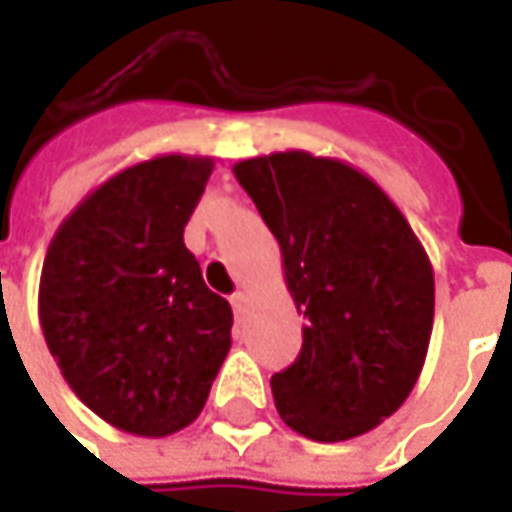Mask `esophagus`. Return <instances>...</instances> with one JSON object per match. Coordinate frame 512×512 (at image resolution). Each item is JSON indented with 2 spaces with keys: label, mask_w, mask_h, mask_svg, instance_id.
I'll list each match as a JSON object with an SVG mask.
<instances>
[{
  "label": "esophagus",
  "mask_w": 512,
  "mask_h": 512,
  "mask_svg": "<svg viewBox=\"0 0 512 512\" xmlns=\"http://www.w3.org/2000/svg\"><path fill=\"white\" fill-rule=\"evenodd\" d=\"M230 307H233L236 319L242 322V316H245V307H247V296H245V293H233V296H230Z\"/></svg>",
  "instance_id": "obj_1"
}]
</instances>
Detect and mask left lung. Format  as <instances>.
Segmentation results:
<instances>
[{
  "label": "left lung",
  "instance_id": "1",
  "mask_svg": "<svg viewBox=\"0 0 512 512\" xmlns=\"http://www.w3.org/2000/svg\"><path fill=\"white\" fill-rule=\"evenodd\" d=\"M233 173L282 247L307 322L299 359L270 379L276 410L313 442L362 436L422 373L436 305L422 242L382 187L339 159L287 150Z\"/></svg>",
  "mask_w": 512,
  "mask_h": 512
}]
</instances>
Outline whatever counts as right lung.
<instances>
[{
  "mask_svg": "<svg viewBox=\"0 0 512 512\" xmlns=\"http://www.w3.org/2000/svg\"><path fill=\"white\" fill-rule=\"evenodd\" d=\"M210 170L207 156L173 153L116 173L59 225L42 265L50 356L99 419L133 436L193 422L230 350L233 310L185 247Z\"/></svg>",
  "mask_w": 512,
  "mask_h": 512,
  "instance_id": "1",
  "label": "right lung"
}]
</instances>
